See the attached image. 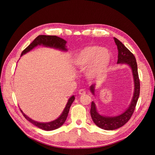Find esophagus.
Wrapping results in <instances>:
<instances>
[{
    "label": "esophagus",
    "instance_id": "esophagus-1",
    "mask_svg": "<svg viewBox=\"0 0 155 155\" xmlns=\"http://www.w3.org/2000/svg\"><path fill=\"white\" fill-rule=\"evenodd\" d=\"M78 93H79V94H80V95H84L85 94H86V91L84 90V89H80V90L79 91Z\"/></svg>",
    "mask_w": 155,
    "mask_h": 155
}]
</instances>
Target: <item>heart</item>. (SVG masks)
I'll return each mask as SVG.
<instances>
[{"instance_id": "1", "label": "heart", "mask_w": 155, "mask_h": 155, "mask_svg": "<svg viewBox=\"0 0 155 155\" xmlns=\"http://www.w3.org/2000/svg\"><path fill=\"white\" fill-rule=\"evenodd\" d=\"M111 54L106 48L96 45L88 46L81 50L74 58V63L80 69L88 67V74L94 78L105 74L110 65Z\"/></svg>"}]
</instances>
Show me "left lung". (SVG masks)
Returning a JSON list of instances; mask_svg holds the SVG:
<instances>
[{
  "label": "left lung",
  "instance_id": "1",
  "mask_svg": "<svg viewBox=\"0 0 155 155\" xmlns=\"http://www.w3.org/2000/svg\"><path fill=\"white\" fill-rule=\"evenodd\" d=\"M114 39L118 50V62H117V63L127 64L130 67V68H132L135 88L133 100L131 101L130 106L129 107L128 109L125 110V112L118 116L107 117L100 115L97 112L94 102H92L91 109V115L92 117V119L97 126L105 130L117 129L121 127H122L131 118V116H132L135 110V107L137 104L140 91V79L138 73L137 63L134 55L129 49L127 48L123 45V43H121V42H120L118 39ZM94 85H92L90 87L91 91L92 92L93 94H94Z\"/></svg>",
  "mask_w": 155,
  "mask_h": 155
}]
</instances>
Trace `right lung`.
Returning a JSON list of instances; mask_svg holds the SVG:
<instances>
[{
  "label": "right lung",
  "mask_w": 155,
  "mask_h": 155,
  "mask_svg": "<svg viewBox=\"0 0 155 155\" xmlns=\"http://www.w3.org/2000/svg\"><path fill=\"white\" fill-rule=\"evenodd\" d=\"M67 42L65 41L64 39L60 38V37L55 36V35H41L37 36L36 38L34 39V41L32 42V43L22 51L21 55L23 54H26L28 51H30L31 49L34 48L35 46L39 45H43L46 46H50V47H54L55 48H59L63 50H67L65 48V44H66ZM75 100V97L74 96H72L68 100V101L66 107L64 108V109L58 119L55 120L51 121L49 123H39L35 121L34 120H31L30 118L29 117H28L25 113H23L22 111L21 110L22 115L25 116V118L28 120L30 122H31L32 124L37 126V127L40 129H42L45 130H52L54 129H58L64 123L65 120H67V118L68 116V114L69 112L70 107L71 106L73 101Z\"/></svg>",
  "instance_id": "right-lung-1"
}]
</instances>
